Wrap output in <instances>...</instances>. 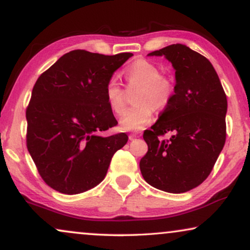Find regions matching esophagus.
Returning <instances> with one entry per match:
<instances>
[{
	"label": "esophagus",
	"mask_w": 250,
	"mask_h": 250,
	"mask_svg": "<svg viewBox=\"0 0 250 250\" xmlns=\"http://www.w3.org/2000/svg\"><path fill=\"white\" fill-rule=\"evenodd\" d=\"M138 137H139L138 134H130V135H129V139H130V141H134V139L138 138Z\"/></svg>",
	"instance_id": "34e87169"
}]
</instances>
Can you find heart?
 I'll return each mask as SVG.
<instances>
[{
	"label": "heart",
	"mask_w": 250,
	"mask_h": 250,
	"mask_svg": "<svg viewBox=\"0 0 250 250\" xmlns=\"http://www.w3.org/2000/svg\"><path fill=\"white\" fill-rule=\"evenodd\" d=\"M128 85L136 91L134 107L129 108L122 119L120 127L125 131L141 130L151 122L154 109H165L174 96V83L167 76L161 75L158 66L145 59H138L125 69ZM106 102L115 114H122L125 108V95L115 80H109L105 86Z\"/></svg>",
	"instance_id": "heart-1"
}]
</instances>
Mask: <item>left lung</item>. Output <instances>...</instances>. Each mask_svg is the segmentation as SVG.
<instances>
[{"instance_id": "left-lung-1", "label": "left lung", "mask_w": 250, "mask_h": 250, "mask_svg": "<svg viewBox=\"0 0 250 250\" xmlns=\"http://www.w3.org/2000/svg\"><path fill=\"white\" fill-rule=\"evenodd\" d=\"M147 56H164L175 69V90L167 107L143 138L148 151L141 159L143 177L153 188L184 193L208 177L226 138L228 101L211 62L184 44ZM167 132L168 141L159 139Z\"/></svg>"}]
</instances>
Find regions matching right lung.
Wrapping results in <instances>:
<instances>
[{"mask_svg":"<svg viewBox=\"0 0 250 250\" xmlns=\"http://www.w3.org/2000/svg\"><path fill=\"white\" fill-rule=\"evenodd\" d=\"M131 56L73 50L40 75L26 109V142L50 188L69 195L95 188L128 142L125 132L104 137L101 131L118 125L105 86Z\"/></svg>","mask_w":250,"mask_h":250,"instance_id":"add662e5","label":"right lung"}]
</instances>
